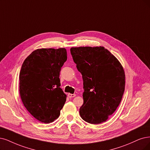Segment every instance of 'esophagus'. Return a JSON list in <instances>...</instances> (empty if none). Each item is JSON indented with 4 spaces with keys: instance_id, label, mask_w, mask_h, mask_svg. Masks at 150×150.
<instances>
[{
    "instance_id": "34e87169",
    "label": "esophagus",
    "mask_w": 150,
    "mask_h": 150,
    "mask_svg": "<svg viewBox=\"0 0 150 150\" xmlns=\"http://www.w3.org/2000/svg\"><path fill=\"white\" fill-rule=\"evenodd\" d=\"M75 96H76L75 94H70V93H69V94H68V97L70 98H74V97H75Z\"/></svg>"
}]
</instances>
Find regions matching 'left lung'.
<instances>
[{"mask_svg": "<svg viewBox=\"0 0 150 150\" xmlns=\"http://www.w3.org/2000/svg\"><path fill=\"white\" fill-rule=\"evenodd\" d=\"M70 52L83 81L81 117L92 124L106 121L119 106L124 95L122 66L104 47H71Z\"/></svg>", "mask_w": 150, "mask_h": 150, "instance_id": "left-lung-1", "label": "left lung"}]
</instances>
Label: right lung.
<instances>
[{"label": "right lung", "instance_id": "obj_1", "mask_svg": "<svg viewBox=\"0 0 150 150\" xmlns=\"http://www.w3.org/2000/svg\"><path fill=\"white\" fill-rule=\"evenodd\" d=\"M65 48L38 49L25 60L20 72V94L35 118L49 124L59 117L67 95L60 88V71L67 60Z\"/></svg>", "mask_w": 150, "mask_h": 150}]
</instances>
